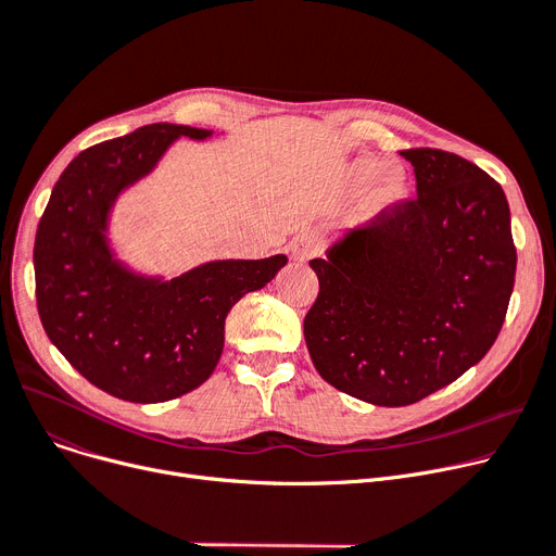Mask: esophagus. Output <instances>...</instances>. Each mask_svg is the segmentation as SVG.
I'll return each instance as SVG.
<instances>
[{
    "instance_id": "34e87169",
    "label": "esophagus",
    "mask_w": 556,
    "mask_h": 556,
    "mask_svg": "<svg viewBox=\"0 0 556 556\" xmlns=\"http://www.w3.org/2000/svg\"><path fill=\"white\" fill-rule=\"evenodd\" d=\"M291 253H293V257H299V260H309L312 255L318 253V238L312 236V233L296 236L291 242Z\"/></svg>"
}]
</instances>
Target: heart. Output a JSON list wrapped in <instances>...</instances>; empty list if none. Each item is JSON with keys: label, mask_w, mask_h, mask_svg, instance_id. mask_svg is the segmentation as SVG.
Masks as SVG:
<instances>
[{"label": "heart", "mask_w": 556, "mask_h": 556, "mask_svg": "<svg viewBox=\"0 0 556 556\" xmlns=\"http://www.w3.org/2000/svg\"><path fill=\"white\" fill-rule=\"evenodd\" d=\"M379 173H381V163H379V161H375V159H362V161L354 163V168H352V173H350V184H352L354 190L366 188L368 184H372V181L377 179ZM402 190H404V177H402L400 173H390V175H386V177L379 181V186L375 188V192H372V204H375V206H381V204L393 202V200L400 198Z\"/></svg>", "instance_id": "heart-1"}]
</instances>
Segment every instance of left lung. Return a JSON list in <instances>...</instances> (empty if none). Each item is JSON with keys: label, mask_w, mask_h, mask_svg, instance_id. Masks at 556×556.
Returning a JSON list of instances; mask_svg holds the SVG:
<instances>
[{"label": "left lung", "mask_w": 556, "mask_h": 556, "mask_svg": "<svg viewBox=\"0 0 556 556\" xmlns=\"http://www.w3.org/2000/svg\"><path fill=\"white\" fill-rule=\"evenodd\" d=\"M400 154L417 198L309 260L318 276L305 316L312 364L375 406L415 404L476 366L503 328L516 276L501 184L453 152Z\"/></svg>", "instance_id": "left-lung-1"}]
</instances>
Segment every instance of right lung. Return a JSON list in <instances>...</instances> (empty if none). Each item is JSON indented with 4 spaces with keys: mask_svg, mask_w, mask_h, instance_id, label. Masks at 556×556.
Listing matches in <instances>:
<instances>
[{
    "mask_svg": "<svg viewBox=\"0 0 556 556\" xmlns=\"http://www.w3.org/2000/svg\"><path fill=\"white\" fill-rule=\"evenodd\" d=\"M179 137L211 132L152 123L83 150L53 186L33 247L47 337L89 383L137 404L202 386L222 356L226 314L287 265V255L215 260L163 282L116 263L105 238L114 200Z\"/></svg>",
    "mask_w": 556,
    "mask_h": 556,
    "instance_id": "1",
    "label": "right lung"
}]
</instances>
